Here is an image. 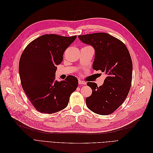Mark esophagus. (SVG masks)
Instances as JSON below:
<instances>
[{"mask_svg":"<svg viewBox=\"0 0 153 153\" xmlns=\"http://www.w3.org/2000/svg\"><path fill=\"white\" fill-rule=\"evenodd\" d=\"M78 84H79L80 85H85L86 83L81 80H78Z\"/></svg>","mask_w":153,"mask_h":153,"instance_id":"1","label":"esophagus"}]
</instances>
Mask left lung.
Masks as SVG:
<instances>
[{
    "instance_id": "8db88e82",
    "label": "left lung",
    "mask_w": 153,
    "mask_h": 153,
    "mask_svg": "<svg viewBox=\"0 0 153 153\" xmlns=\"http://www.w3.org/2000/svg\"><path fill=\"white\" fill-rule=\"evenodd\" d=\"M78 38L95 50L93 69L106 75L100 87L94 82L87 83L92 91L85 100L87 108L96 114L109 115L122 105L130 89L133 70L130 54L122 41L105 32L78 36Z\"/></svg>"
}]
</instances>
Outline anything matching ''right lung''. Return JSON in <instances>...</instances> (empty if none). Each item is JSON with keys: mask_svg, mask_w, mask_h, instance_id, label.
<instances>
[{"mask_svg": "<svg viewBox=\"0 0 153 153\" xmlns=\"http://www.w3.org/2000/svg\"><path fill=\"white\" fill-rule=\"evenodd\" d=\"M76 38V36L45 34L30 43L21 55V84L30 103L39 112L53 114L65 108L69 97L76 89L78 82L75 76L69 75L61 82L55 76L64 51Z\"/></svg>", "mask_w": 153, "mask_h": 153, "instance_id": "add662e5", "label": "right lung"}]
</instances>
